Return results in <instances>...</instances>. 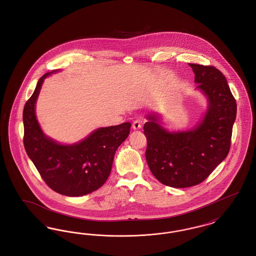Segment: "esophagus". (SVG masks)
Here are the masks:
<instances>
[{
	"label": "esophagus",
	"mask_w": 256,
	"mask_h": 256,
	"mask_svg": "<svg viewBox=\"0 0 256 256\" xmlns=\"http://www.w3.org/2000/svg\"><path fill=\"white\" fill-rule=\"evenodd\" d=\"M142 124H143V121H142V120H140V119L135 120L134 124H132V128H134V130H140V128H142Z\"/></svg>",
	"instance_id": "34e87169"
}]
</instances>
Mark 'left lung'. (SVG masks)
I'll return each mask as SVG.
<instances>
[{
  "label": "left lung",
  "instance_id": "left-lung-1",
  "mask_svg": "<svg viewBox=\"0 0 256 256\" xmlns=\"http://www.w3.org/2000/svg\"><path fill=\"white\" fill-rule=\"evenodd\" d=\"M196 89L208 100L204 119L186 132H170L156 114L144 124L146 159L152 174L164 185L186 188L202 182L228 154L237 104L226 76L214 66L189 63Z\"/></svg>",
  "mask_w": 256,
  "mask_h": 256
}]
</instances>
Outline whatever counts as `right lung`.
Here are the masks:
<instances>
[{
  "label": "right lung",
  "instance_id": "1",
  "mask_svg": "<svg viewBox=\"0 0 256 256\" xmlns=\"http://www.w3.org/2000/svg\"><path fill=\"white\" fill-rule=\"evenodd\" d=\"M24 106V146L41 178L50 189L68 196L87 195L98 190L110 176L114 154L130 132V122L100 128L82 141L61 145L43 134L36 116V102L44 80Z\"/></svg>",
  "mask_w": 256,
  "mask_h": 256
}]
</instances>
